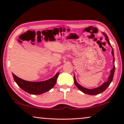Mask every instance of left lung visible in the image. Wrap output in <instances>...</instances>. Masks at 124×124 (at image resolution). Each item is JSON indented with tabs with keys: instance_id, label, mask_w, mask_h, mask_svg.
I'll use <instances>...</instances> for the list:
<instances>
[{
	"instance_id": "left-lung-1",
	"label": "left lung",
	"mask_w": 124,
	"mask_h": 124,
	"mask_svg": "<svg viewBox=\"0 0 124 124\" xmlns=\"http://www.w3.org/2000/svg\"><path fill=\"white\" fill-rule=\"evenodd\" d=\"M102 34L104 35V37H106V41H107V43L108 44V45L110 46V47H112V54L113 56V64H114V66H113V68L110 70V74L109 76L108 77V80L105 82L104 83L102 84V85H101L100 86L97 87L96 88H95V89H86V88L82 86H81L80 84H79L78 83H77V81L76 80V79H75V75L74 76V84L76 86L78 87V89L79 90H80L81 91H82L84 93H85L86 94H88V95H97V94H99L102 93V92H103L107 89L109 85H110V84L112 82L113 80V77H114V71H115V65H114V51H113V47L112 46H111L109 40L108 39V37L107 34L105 33H102Z\"/></svg>"
}]
</instances>
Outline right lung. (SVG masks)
<instances>
[{"mask_svg": "<svg viewBox=\"0 0 124 124\" xmlns=\"http://www.w3.org/2000/svg\"><path fill=\"white\" fill-rule=\"evenodd\" d=\"M58 74L59 73H57L52 78L39 82L26 81L17 77L14 74H12V75L15 81L21 89L32 95H40L49 91L55 85Z\"/></svg>", "mask_w": 124, "mask_h": 124, "instance_id": "1", "label": "right lung"}]
</instances>
